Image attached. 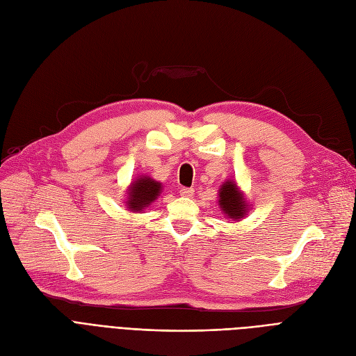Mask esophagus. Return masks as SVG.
<instances>
[{
  "mask_svg": "<svg viewBox=\"0 0 356 356\" xmlns=\"http://www.w3.org/2000/svg\"><path fill=\"white\" fill-rule=\"evenodd\" d=\"M179 194L182 195V197H193L194 190L193 188H181Z\"/></svg>",
  "mask_w": 356,
  "mask_h": 356,
  "instance_id": "esophagus-1",
  "label": "esophagus"
}]
</instances>
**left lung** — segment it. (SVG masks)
I'll use <instances>...</instances> for the list:
<instances>
[{
    "label": "left lung",
    "instance_id": "obj_1",
    "mask_svg": "<svg viewBox=\"0 0 356 356\" xmlns=\"http://www.w3.org/2000/svg\"><path fill=\"white\" fill-rule=\"evenodd\" d=\"M218 204L222 213L228 219L236 220V222L246 218L252 209L250 203L246 199V194L240 190L234 179H227L220 184V188L218 190Z\"/></svg>",
    "mask_w": 356,
    "mask_h": 356
}]
</instances>
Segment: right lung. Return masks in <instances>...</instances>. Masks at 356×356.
<instances>
[{
	"label": "right lung",
	"instance_id": "1",
	"mask_svg": "<svg viewBox=\"0 0 356 356\" xmlns=\"http://www.w3.org/2000/svg\"><path fill=\"white\" fill-rule=\"evenodd\" d=\"M162 190L163 186L161 181H156L149 175H138L129 184L124 203L129 212L140 213L159 199Z\"/></svg>",
	"mask_w": 356,
	"mask_h": 356
}]
</instances>
